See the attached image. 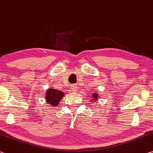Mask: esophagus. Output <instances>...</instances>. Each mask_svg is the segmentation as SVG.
Here are the masks:
<instances>
[{
    "mask_svg": "<svg viewBox=\"0 0 153 153\" xmlns=\"http://www.w3.org/2000/svg\"><path fill=\"white\" fill-rule=\"evenodd\" d=\"M71 91L73 92H76L77 90V86L76 85V84H73V85H71Z\"/></svg>",
    "mask_w": 153,
    "mask_h": 153,
    "instance_id": "obj_1",
    "label": "esophagus"
}]
</instances>
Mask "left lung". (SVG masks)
<instances>
[{
  "label": "left lung",
  "instance_id": "1",
  "mask_svg": "<svg viewBox=\"0 0 153 153\" xmlns=\"http://www.w3.org/2000/svg\"><path fill=\"white\" fill-rule=\"evenodd\" d=\"M92 97H93V99L94 101H97V99H98V94L97 93H93V94H92Z\"/></svg>",
  "mask_w": 153,
  "mask_h": 153
}]
</instances>
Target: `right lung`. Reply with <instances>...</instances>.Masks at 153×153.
Instances as JSON below:
<instances>
[{"label":"right lung","mask_w":153,"mask_h":153,"mask_svg":"<svg viewBox=\"0 0 153 153\" xmlns=\"http://www.w3.org/2000/svg\"><path fill=\"white\" fill-rule=\"evenodd\" d=\"M64 97V93L58 90L49 88L45 94V101L51 105L56 107L59 103L60 99Z\"/></svg>","instance_id":"right-lung-1"}]
</instances>
